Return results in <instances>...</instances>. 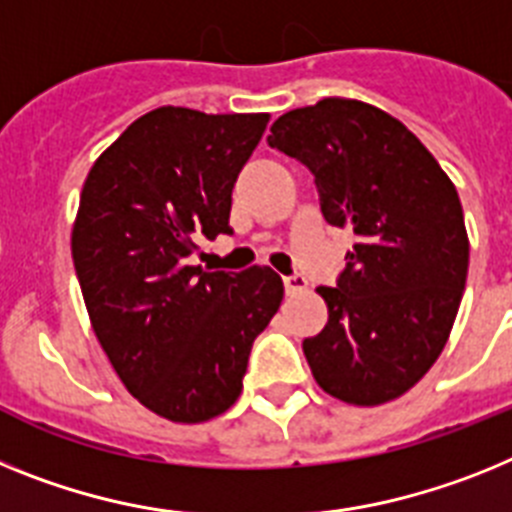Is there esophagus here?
I'll return each mask as SVG.
<instances>
[{
  "instance_id": "obj_1",
  "label": "esophagus",
  "mask_w": 512,
  "mask_h": 512,
  "mask_svg": "<svg viewBox=\"0 0 512 512\" xmlns=\"http://www.w3.org/2000/svg\"><path fill=\"white\" fill-rule=\"evenodd\" d=\"M283 286H286L288 296H299V293H304L306 288H309V281H306L304 275L293 273V275H286V278H283Z\"/></svg>"
}]
</instances>
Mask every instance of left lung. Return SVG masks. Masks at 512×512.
<instances>
[{"label":"left lung","mask_w":512,"mask_h":512,"mask_svg":"<svg viewBox=\"0 0 512 512\" xmlns=\"http://www.w3.org/2000/svg\"><path fill=\"white\" fill-rule=\"evenodd\" d=\"M268 144L311 170L327 224L355 234L330 319L304 340L317 384L355 407L410 391L446 348L469 270L451 177L410 128L350 97H324L270 126Z\"/></svg>","instance_id":"8db88e82"}]
</instances>
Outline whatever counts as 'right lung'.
Instances as JSON below:
<instances>
[{
	"label": "right lung",
	"mask_w": 512,
	"mask_h": 512,
	"mask_svg": "<svg viewBox=\"0 0 512 512\" xmlns=\"http://www.w3.org/2000/svg\"><path fill=\"white\" fill-rule=\"evenodd\" d=\"M268 113L141 115L84 180L71 257L92 330L146 410L206 422L242 394L252 342L283 301L268 265L208 273L195 237L231 234V188Z\"/></svg>",
	"instance_id": "add662e5"
}]
</instances>
